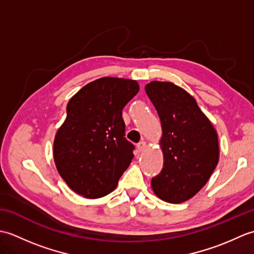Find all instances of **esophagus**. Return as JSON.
Segmentation results:
<instances>
[{
	"label": "esophagus",
	"instance_id": "1",
	"mask_svg": "<svg viewBox=\"0 0 254 254\" xmlns=\"http://www.w3.org/2000/svg\"><path fill=\"white\" fill-rule=\"evenodd\" d=\"M146 148V142L145 141H142V142H139L138 144H137V149H138V152H143V150Z\"/></svg>",
	"mask_w": 254,
	"mask_h": 254
}]
</instances>
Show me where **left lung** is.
<instances>
[{"mask_svg":"<svg viewBox=\"0 0 254 254\" xmlns=\"http://www.w3.org/2000/svg\"><path fill=\"white\" fill-rule=\"evenodd\" d=\"M145 91L163 128L164 166L152 179L153 191L166 202H185L206 185L216 168L217 133L195 99L179 86L154 80Z\"/></svg>","mask_w":254,"mask_h":254,"instance_id":"left-lung-1","label":"left lung"}]
</instances>
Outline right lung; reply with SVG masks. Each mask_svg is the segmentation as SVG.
Masks as SVG:
<instances>
[{
  "label": "right lung",
  "instance_id": "1",
  "mask_svg": "<svg viewBox=\"0 0 254 254\" xmlns=\"http://www.w3.org/2000/svg\"><path fill=\"white\" fill-rule=\"evenodd\" d=\"M139 90L136 80L96 79L69 99L53 156L59 174L72 190L98 198L115 190L134 157L126 136L122 110Z\"/></svg>",
  "mask_w": 254,
  "mask_h": 254
}]
</instances>
